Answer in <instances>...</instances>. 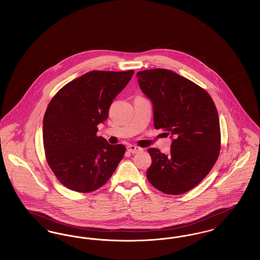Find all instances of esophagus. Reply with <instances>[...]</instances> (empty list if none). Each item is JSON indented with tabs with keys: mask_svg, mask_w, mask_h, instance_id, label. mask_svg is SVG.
<instances>
[{
	"mask_svg": "<svg viewBox=\"0 0 260 260\" xmlns=\"http://www.w3.org/2000/svg\"><path fill=\"white\" fill-rule=\"evenodd\" d=\"M126 149H127V151L128 152L133 153H138L139 151H141L142 149L140 148V147H138V146H136V145H128L127 147H126Z\"/></svg>",
	"mask_w": 260,
	"mask_h": 260,
	"instance_id": "esophagus-1",
	"label": "esophagus"
}]
</instances>
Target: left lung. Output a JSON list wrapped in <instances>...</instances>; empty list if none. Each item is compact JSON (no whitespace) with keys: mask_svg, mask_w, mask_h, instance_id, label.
<instances>
[{"mask_svg":"<svg viewBox=\"0 0 260 260\" xmlns=\"http://www.w3.org/2000/svg\"><path fill=\"white\" fill-rule=\"evenodd\" d=\"M151 101L156 129L172 138L169 154L149 148L146 177L160 191L177 196L197 186L211 171L220 151V123L210 95L189 79L165 69L137 74Z\"/></svg>","mask_w":260,"mask_h":260,"instance_id":"1","label":"left lung"}]
</instances>
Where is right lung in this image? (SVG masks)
Wrapping results in <instances>:
<instances>
[{"label": "right lung", "instance_id": "1", "mask_svg": "<svg viewBox=\"0 0 260 260\" xmlns=\"http://www.w3.org/2000/svg\"><path fill=\"white\" fill-rule=\"evenodd\" d=\"M135 71H93L66 84L50 101L43 119L47 163L68 188L90 192L111 178L125 152L97 137L109 109Z\"/></svg>", "mask_w": 260, "mask_h": 260}]
</instances>
